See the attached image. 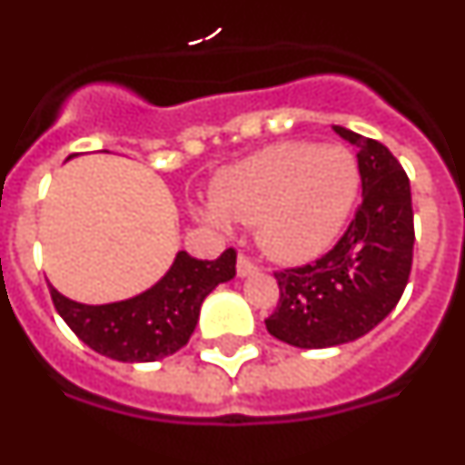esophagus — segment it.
I'll use <instances>...</instances> for the list:
<instances>
[{
	"label": "esophagus",
	"instance_id": "esophagus-1",
	"mask_svg": "<svg viewBox=\"0 0 465 465\" xmlns=\"http://www.w3.org/2000/svg\"><path fill=\"white\" fill-rule=\"evenodd\" d=\"M256 272H258L256 262H252L249 258L244 256V253H242V256L237 258V277L246 279V277H252V274H256Z\"/></svg>",
	"mask_w": 465,
	"mask_h": 465
}]
</instances>
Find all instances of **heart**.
Segmentation results:
<instances>
[{
  "mask_svg": "<svg viewBox=\"0 0 465 465\" xmlns=\"http://www.w3.org/2000/svg\"><path fill=\"white\" fill-rule=\"evenodd\" d=\"M359 191V163L344 146L279 142L221 172L197 216L216 230L258 225L262 252L300 265L338 242Z\"/></svg>",
  "mask_w": 465,
  "mask_h": 465,
  "instance_id": "obj_1",
  "label": "heart"
}]
</instances>
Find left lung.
<instances>
[{"instance_id": "8db88e82", "label": "left lung", "mask_w": 465, "mask_h": 465, "mask_svg": "<svg viewBox=\"0 0 465 465\" xmlns=\"http://www.w3.org/2000/svg\"><path fill=\"white\" fill-rule=\"evenodd\" d=\"M356 149L361 207L342 240L305 268L277 272L279 305L265 326L298 349L354 342L398 305L412 268L414 221L408 174L384 143L332 125Z\"/></svg>"}]
</instances>
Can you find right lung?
Listing matches in <instances>:
<instances>
[{"label": "right lung", "instance_id": "add662e5", "mask_svg": "<svg viewBox=\"0 0 465 465\" xmlns=\"http://www.w3.org/2000/svg\"><path fill=\"white\" fill-rule=\"evenodd\" d=\"M235 258L232 249L216 261H197L179 252L151 289L106 305H85L63 295L55 286L48 289L57 314L81 342L121 363H151L186 347L204 298L219 283L235 277Z\"/></svg>", "mask_w": 465, "mask_h": 465}]
</instances>
